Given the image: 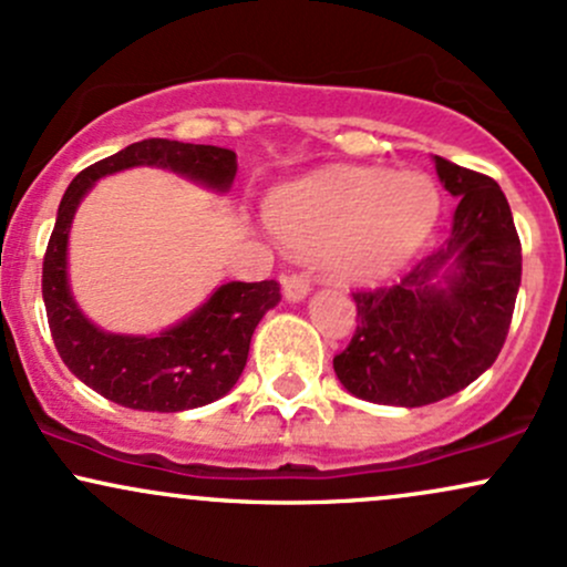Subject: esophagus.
Listing matches in <instances>:
<instances>
[{
  "mask_svg": "<svg viewBox=\"0 0 567 567\" xmlns=\"http://www.w3.org/2000/svg\"><path fill=\"white\" fill-rule=\"evenodd\" d=\"M279 282H282V292L288 301H301L309 292V277L298 275V271H288V275L279 277Z\"/></svg>",
  "mask_w": 567,
  "mask_h": 567,
  "instance_id": "obj_1",
  "label": "esophagus"
}]
</instances>
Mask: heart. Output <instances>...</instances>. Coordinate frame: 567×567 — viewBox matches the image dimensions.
Returning a JSON list of instances; mask_svg holds the SVG:
<instances>
[{
    "label": "heart",
    "mask_w": 567,
    "mask_h": 567,
    "mask_svg": "<svg viewBox=\"0 0 567 567\" xmlns=\"http://www.w3.org/2000/svg\"><path fill=\"white\" fill-rule=\"evenodd\" d=\"M437 213L440 194L426 175L330 167L285 188L271 224L290 250L324 252L343 282H379L419 250Z\"/></svg>",
    "instance_id": "1"
}]
</instances>
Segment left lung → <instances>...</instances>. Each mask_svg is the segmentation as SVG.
<instances>
[{"label": "left lung", "mask_w": 567, "mask_h": 567, "mask_svg": "<svg viewBox=\"0 0 567 567\" xmlns=\"http://www.w3.org/2000/svg\"><path fill=\"white\" fill-rule=\"evenodd\" d=\"M434 167L458 197L451 239L392 288L351 292L357 330L333 357L338 381L379 405H432L470 386L496 362L517 301L523 245L504 192L442 157Z\"/></svg>", "instance_id": "left-lung-1"}]
</instances>
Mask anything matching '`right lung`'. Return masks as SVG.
<instances>
[{
  "instance_id": "add662e5",
  "label": "right lung",
  "mask_w": 567,
  "mask_h": 567,
  "mask_svg": "<svg viewBox=\"0 0 567 567\" xmlns=\"http://www.w3.org/2000/svg\"><path fill=\"white\" fill-rule=\"evenodd\" d=\"M135 165L167 167L224 192L237 175V154L220 146L148 138L84 167L58 207L44 250L42 298L58 354L76 379L116 405L178 413L229 392L245 370L252 330L282 296L275 279L226 282L192 317L154 338L103 333L84 320L66 279L71 218L97 178Z\"/></svg>"
}]
</instances>
